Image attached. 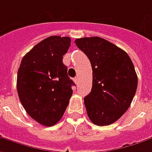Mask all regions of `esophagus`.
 Segmentation results:
<instances>
[{"label": "esophagus", "mask_w": 152, "mask_h": 152, "mask_svg": "<svg viewBox=\"0 0 152 152\" xmlns=\"http://www.w3.org/2000/svg\"><path fill=\"white\" fill-rule=\"evenodd\" d=\"M74 82H75L76 84H78V83H79V78H78V76H76V77L74 78Z\"/></svg>", "instance_id": "1"}]
</instances>
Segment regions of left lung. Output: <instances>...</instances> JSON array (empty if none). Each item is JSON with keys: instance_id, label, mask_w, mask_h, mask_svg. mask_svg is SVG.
<instances>
[{"instance_id": "left-lung-1", "label": "left lung", "mask_w": 152, "mask_h": 152, "mask_svg": "<svg viewBox=\"0 0 152 152\" xmlns=\"http://www.w3.org/2000/svg\"><path fill=\"white\" fill-rule=\"evenodd\" d=\"M89 58L93 86L84 98L87 113L97 126L117 121L129 109L135 95L138 77L128 53L101 37H83L75 41Z\"/></svg>"}]
</instances>
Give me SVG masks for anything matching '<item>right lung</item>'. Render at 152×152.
<instances>
[{
	"label": "right lung",
	"instance_id": "right-lung-1",
	"mask_svg": "<svg viewBox=\"0 0 152 152\" xmlns=\"http://www.w3.org/2000/svg\"><path fill=\"white\" fill-rule=\"evenodd\" d=\"M69 46L68 37H48L23 57L18 70L20 102L30 117L47 127L62 118L73 94L75 83L63 63Z\"/></svg>",
	"mask_w": 152,
	"mask_h": 152
}]
</instances>
